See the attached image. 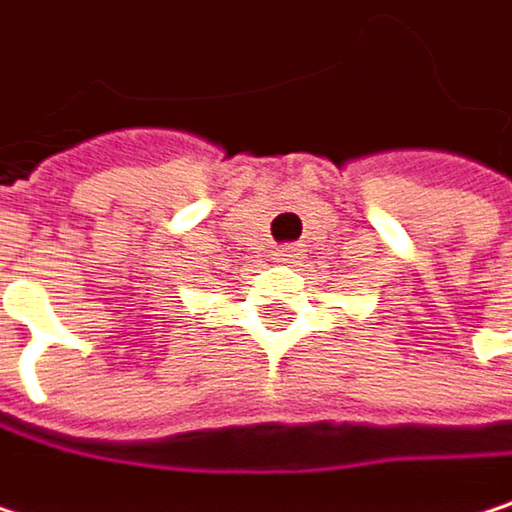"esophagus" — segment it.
Returning a JSON list of instances; mask_svg holds the SVG:
<instances>
[{
	"label": "esophagus",
	"instance_id": "esophagus-1",
	"mask_svg": "<svg viewBox=\"0 0 512 512\" xmlns=\"http://www.w3.org/2000/svg\"><path fill=\"white\" fill-rule=\"evenodd\" d=\"M271 256H274L277 262H283V265H295V262L301 259V250H298V247H277Z\"/></svg>",
	"mask_w": 512,
	"mask_h": 512
}]
</instances>
